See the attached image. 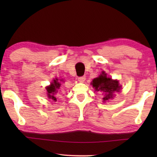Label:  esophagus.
Masks as SVG:
<instances>
[{"mask_svg": "<svg viewBox=\"0 0 157 157\" xmlns=\"http://www.w3.org/2000/svg\"><path fill=\"white\" fill-rule=\"evenodd\" d=\"M86 79V76H80L78 78V81H80V82H83V81H85Z\"/></svg>", "mask_w": 157, "mask_h": 157, "instance_id": "obj_1", "label": "esophagus"}]
</instances>
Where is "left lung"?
Returning <instances> with one entry per match:
<instances>
[{"instance_id": "1", "label": "left lung", "mask_w": 157, "mask_h": 157, "mask_svg": "<svg viewBox=\"0 0 157 157\" xmlns=\"http://www.w3.org/2000/svg\"><path fill=\"white\" fill-rule=\"evenodd\" d=\"M91 84L96 91H102L104 93V97L103 98L104 101L113 98L114 92H119L121 86L119 85V81L112 80L111 78H107L106 74L103 71L97 78L92 81Z\"/></svg>"}]
</instances>
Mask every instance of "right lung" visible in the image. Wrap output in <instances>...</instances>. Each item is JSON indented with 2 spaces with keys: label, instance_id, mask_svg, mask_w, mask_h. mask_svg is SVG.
Listing matches in <instances>:
<instances>
[{
  "label": "right lung",
  "instance_id": "1",
  "mask_svg": "<svg viewBox=\"0 0 157 157\" xmlns=\"http://www.w3.org/2000/svg\"><path fill=\"white\" fill-rule=\"evenodd\" d=\"M62 81V80H60ZM61 83L60 81H59L57 78H56L53 80V82L51 83V86L46 87V91H47V95H48V97L51 99L53 101H56V97L55 96V94L58 92V90L60 89L61 87Z\"/></svg>",
  "mask_w": 157,
  "mask_h": 157
}]
</instances>
